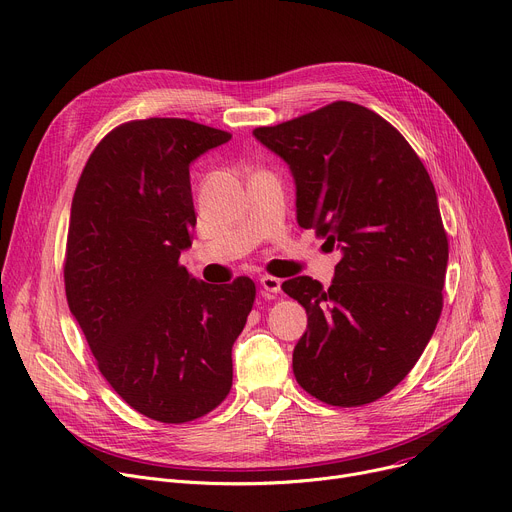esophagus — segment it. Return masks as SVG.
Wrapping results in <instances>:
<instances>
[{
	"instance_id": "1",
	"label": "esophagus",
	"mask_w": 512,
	"mask_h": 512,
	"mask_svg": "<svg viewBox=\"0 0 512 512\" xmlns=\"http://www.w3.org/2000/svg\"><path fill=\"white\" fill-rule=\"evenodd\" d=\"M261 288H263V294L267 298H271L273 294L282 290V280H277V277H273V275H263L261 277Z\"/></svg>"
}]
</instances>
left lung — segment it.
<instances>
[{"mask_svg":"<svg viewBox=\"0 0 512 512\" xmlns=\"http://www.w3.org/2000/svg\"><path fill=\"white\" fill-rule=\"evenodd\" d=\"M253 136L290 167L298 224L341 251L331 288L308 275L282 284L308 314L294 376L333 406L374 402L406 378L441 316L449 245L435 185L404 136L359 104Z\"/></svg>","mask_w":512,"mask_h":512,"instance_id":"obj_1","label":"left lung"}]
</instances>
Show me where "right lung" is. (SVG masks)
Masks as SVG:
<instances>
[{
	"mask_svg": "<svg viewBox=\"0 0 512 512\" xmlns=\"http://www.w3.org/2000/svg\"><path fill=\"white\" fill-rule=\"evenodd\" d=\"M228 141L183 118L126 122L89 155L71 204L69 310L120 398L169 425L226 398L255 300L249 277L214 286L179 265L196 226L190 165Z\"/></svg>",
	"mask_w": 512,
	"mask_h": 512,
	"instance_id": "obj_1",
	"label": "right lung"
}]
</instances>
